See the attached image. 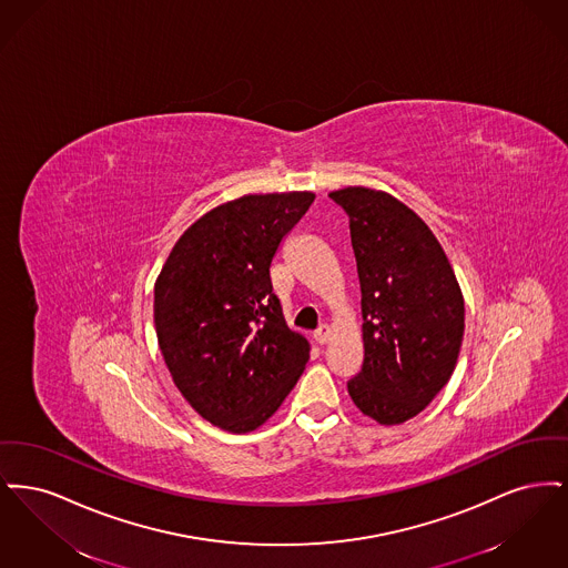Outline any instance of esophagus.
<instances>
[{"label": "esophagus", "instance_id": "34e87169", "mask_svg": "<svg viewBox=\"0 0 568 568\" xmlns=\"http://www.w3.org/2000/svg\"><path fill=\"white\" fill-rule=\"evenodd\" d=\"M313 341H315L317 345H325V343L329 341V327H327V325H320L317 332L313 334Z\"/></svg>", "mask_w": 568, "mask_h": 568}]
</instances>
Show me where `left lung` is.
Wrapping results in <instances>:
<instances>
[{"mask_svg":"<svg viewBox=\"0 0 568 568\" xmlns=\"http://www.w3.org/2000/svg\"><path fill=\"white\" fill-rule=\"evenodd\" d=\"M349 215L362 290V371L353 405L381 426L419 415L447 385L464 338L456 272L426 221L392 193H327Z\"/></svg>","mask_w":568,"mask_h":568,"instance_id":"obj_1","label":"left lung"}]
</instances>
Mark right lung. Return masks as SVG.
Instances as JSON below:
<instances>
[{
    "mask_svg": "<svg viewBox=\"0 0 568 568\" xmlns=\"http://www.w3.org/2000/svg\"><path fill=\"white\" fill-rule=\"evenodd\" d=\"M313 191L248 193L183 232L155 281V332L174 385L227 433L264 426L302 375L311 345L272 294L271 262Z\"/></svg>",
    "mask_w": 568,
    "mask_h": 568,
    "instance_id": "add662e5",
    "label": "right lung"
}]
</instances>
